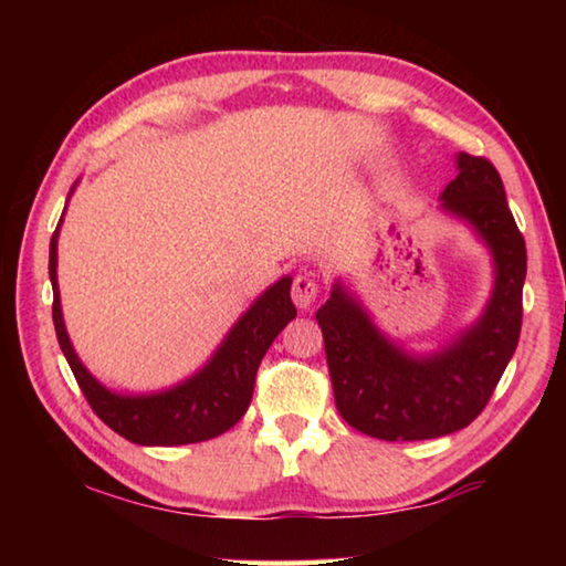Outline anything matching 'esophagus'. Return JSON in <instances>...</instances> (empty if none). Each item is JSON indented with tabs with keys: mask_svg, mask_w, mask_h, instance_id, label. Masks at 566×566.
Wrapping results in <instances>:
<instances>
[{
	"mask_svg": "<svg viewBox=\"0 0 566 566\" xmlns=\"http://www.w3.org/2000/svg\"><path fill=\"white\" fill-rule=\"evenodd\" d=\"M317 294H319V284H317V280H314L312 274L294 276V282H292V300H294L296 306H300V310H310V306L314 304V300H317Z\"/></svg>",
	"mask_w": 566,
	"mask_h": 566,
	"instance_id": "34e87169",
	"label": "esophagus"
}]
</instances>
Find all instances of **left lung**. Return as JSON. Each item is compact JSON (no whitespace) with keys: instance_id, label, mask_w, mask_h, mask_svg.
Returning a JSON list of instances; mask_svg holds the SVG:
<instances>
[{"instance_id":"obj_1","label":"left lung","mask_w":566,"mask_h":566,"mask_svg":"<svg viewBox=\"0 0 566 566\" xmlns=\"http://www.w3.org/2000/svg\"><path fill=\"white\" fill-rule=\"evenodd\" d=\"M459 175L442 209L490 247L494 286L482 317L432 354H411L379 332L367 310L337 282L317 322L342 419L385 442H417L459 432L482 415L522 332L526 247L490 159L459 151Z\"/></svg>"}]
</instances>
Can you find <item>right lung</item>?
<instances>
[{
	"label": "right lung",
	"instance_id": "right-lung-1",
	"mask_svg": "<svg viewBox=\"0 0 566 566\" xmlns=\"http://www.w3.org/2000/svg\"><path fill=\"white\" fill-rule=\"evenodd\" d=\"M74 189V187H72ZM60 224H56L50 242V280L54 292L52 319L56 339L64 352L66 361L74 371L76 385L87 397L104 424L114 429L119 437L129 439L142 447H177L207 442V439L224 434L234 427L252 401L254 379L260 361L272 347L286 324L296 317V306L292 304V276H282L274 282L260 300L237 319V324L219 344L202 369L197 375L181 381V385L151 391V395H117L94 379L87 367L76 357L64 329L60 284H56V239H60Z\"/></svg>",
	"mask_w": 566,
	"mask_h": 566
}]
</instances>
